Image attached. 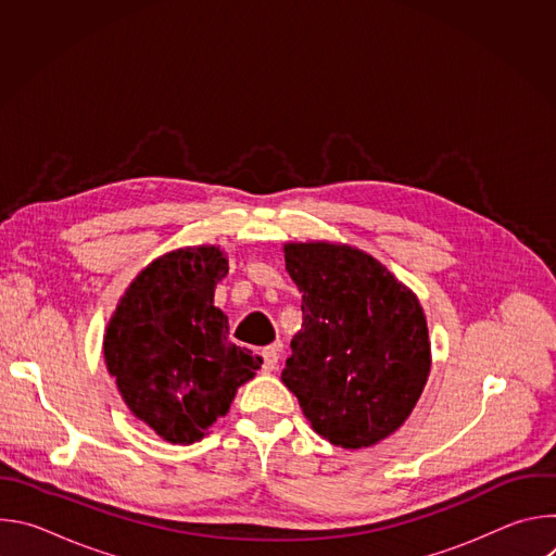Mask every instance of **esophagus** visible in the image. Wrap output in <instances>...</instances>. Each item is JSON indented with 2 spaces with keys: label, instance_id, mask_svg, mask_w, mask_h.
<instances>
[{
  "label": "esophagus",
  "instance_id": "esophagus-1",
  "mask_svg": "<svg viewBox=\"0 0 556 556\" xmlns=\"http://www.w3.org/2000/svg\"><path fill=\"white\" fill-rule=\"evenodd\" d=\"M260 356H262V371H264V374L275 371V369H277V363H279V345L264 348Z\"/></svg>",
  "mask_w": 556,
  "mask_h": 556
}]
</instances>
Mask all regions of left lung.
I'll use <instances>...</instances> for the list:
<instances>
[{
    "label": "left lung",
    "mask_w": 556,
    "mask_h": 556,
    "mask_svg": "<svg viewBox=\"0 0 556 556\" xmlns=\"http://www.w3.org/2000/svg\"><path fill=\"white\" fill-rule=\"evenodd\" d=\"M303 324L281 371L303 416L341 448L399 431L431 371L418 296L369 253L332 242L283 244Z\"/></svg>",
    "instance_id": "left-lung-1"
}]
</instances>
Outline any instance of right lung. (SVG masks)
<instances>
[{
  "label": "right lung",
  "instance_id": "add662e5",
  "mask_svg": "<svg viewBox=\"0 0 556 556\" xmlns=\"http://www.w3.org/2000/svg\"><path fill=\"white\" fill-rule=\"evenodd\" d=\"M226 273L219 247L165 253L127 286L105 328V365L125 405L172 444L200 442L262 367L228 343V319L213 305Z\"/></svg>",
  "mask_w": 556,
  "mask_h": 556
}]
</instances>
